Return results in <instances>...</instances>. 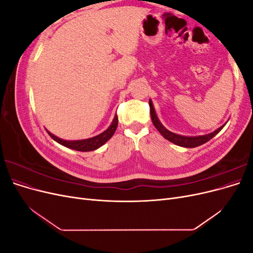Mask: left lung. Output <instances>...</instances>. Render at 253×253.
Here are the masks:
<instances>
[{"label":"left lung","instance_id":"1","mask_svg":"<svg viewBox=\"0 0 253 253\" xmlns=\"http://www.w3.org/2000/svg\"><path fill=\"white\" fill-rule=\"evenodd\" d=\"M150 104V113H151V118H152V122L154 126L158 129V132L162 134L167 140L171 141L172 143L176 144V145H179V147H183V148H196V147H200V145L206 143L207 141H209L210 139H212L214 136H215L221 128H223L225 125H223L221 126H219L215 131L209 133V134H206V135H200V136H183V135H179V134H175L169 129L166 128L160 120L158 119L155 109H154V105H153V102L150 99L149 101Z\"/></svg>","mask_w":253,"mask_h":253}]
</instances>
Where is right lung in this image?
<instances>
[{
    "label": "right lung",
    "instance_id": "1",
    "mask_svg": "<svg viewBox=\"0 0 253 253\" xmlns=\"http://www.w3.org/2000/svg\"><path fill=\"white\" fill-rule=\"evenodd\" d=\"M117 126H118V116L117 115H115L111 126L106 128L104 132H102L101 134H99L97 136L91 137V138L81 139V140H65L62 138H59V137H57L56 135H53L48 131V129H46V132L53 140L57 141L60 144L64 145V147L68 149L80 151V152H89V151H95L99 149L101 145H103L106 141H108L114 135L115 131H116Z\"/></svg>",
    "mask_w": 253,
    "mask_h": 253
}]
</instances>
